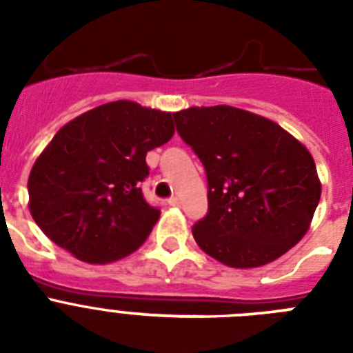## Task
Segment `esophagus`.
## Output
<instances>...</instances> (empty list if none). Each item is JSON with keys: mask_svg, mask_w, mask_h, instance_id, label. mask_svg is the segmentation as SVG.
<instances>
[{"mask_svg": "<svg viewBox=\"0 0 353 353\" xmlns=\"http://www.w3.org/2000/svg\"><path fill=\"white\" fill-rule=\"evenodd\" d=\"M168 205H170V207H179V205H181V199L177 198V196H174V198L168 199Z\"/></svg>", "mask_w": 353, "mask_h": 353, "instance_id": "34e87169", "label": "esophagus"}]
</instances>
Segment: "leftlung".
Listing matches in <instances>:
<instances>
[{"instance_id": "8db88e82", "label": "left lung", "mask_w": 353, "mask_h": 353, "mask_svg": "<svg viewBox=\"0 0 353 353\" xmlns=\"http://www.w3.org/2000/svg\"><path fill=\"white\" fill-rule=\"evenodd\" d=\"M174 121L207 172L209 212L192 234L209 256L229 268H260L302 240L321 179L299 139L232 106H192L174 113Z\"/></svg>"}]
</instances>
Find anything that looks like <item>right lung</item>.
<instances>
[{
    "instance_id": "obj_1",
    "label": "right lung",
    "mask_w": 353,
    "mask_h": 353,
    "mask_svg": "<svg viewBox=\"0 0 353 353\" xmlns=\"http://www.w3.org/2000/svg\"><path fill=\"white\" fill-rule=\"evenodd\" d=\"M174 135L172 113L115 101L62 126L32 165L29 210L57 245L110 263L143 245L159 210L143 198L146 154Z\"/></svg>"
}]
</instances>
